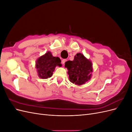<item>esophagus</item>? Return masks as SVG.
<instances>
[{
  "label": "esophagus",
  "instance_id": "1",
  "mask_svg": "<svg viewBox=\"0 0 132 132\" xmlns=\"http://www.w3.org/2000/svg\"><path fill=\"white\" fill-rule=\"evenodd\" d=\"M67 61V60L66 59H63L62 61V64H64V63H65V62Z\"/></svg>",
  "mask_w": 132,
  "mask_h": 132
}]
</instances>
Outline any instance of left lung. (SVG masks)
I'll return each instance as SVG.
<instances>
[{
	"instance_id": "left-lung-1",
	"label": "left lung",
	"mask_w": 132,
	"mask_h": 132,
	"mask_svg": "<svg viewBox=\"0 0 132 132\" xmlns=\"http://www.w3.org/2000/svg\"><path fill=\"white\" fill-rule=\"evenodd\" d=\"M65 68L68 69L70 81L78 86L90 80L93 70L91 61L80 53L75 55L73 61L66 62Z\"/></svg>"
}]
</instances>
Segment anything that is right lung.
<instances>
[{"label": "right lung", "mask_w": 132, "mask_h": 132, "mask_svg": "<svg viewBox=\"0 0 132 132\" xmlns=\"http://www.w3.org/2000/svg\"><path fill=\"white\" fill-rule=\"evenodd\" d=\"M61 61L59 57H53L51 52H47L39 57L36 62V68L38 76L42 79L52 77L56 66L61 67Z\"/></svg>", "instance_id": "obj_1"}]
</instances>
